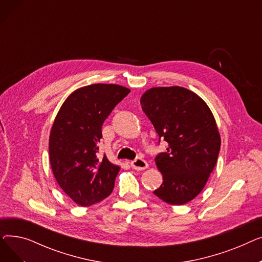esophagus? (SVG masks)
I'll return each mask as SVG.
<instances>
[{
	"instance_id": "34e87169",
	"label": "esophagus",
	"mask_w": 262,
	"mask_h": 262,
	"mask_svg": "<svg viewBox=\"0 0 262 262\" xmlns=\"http://www.w3.org/2000/svg\"><path fill=\"white\" fill-rule=\"evenodd\" d=\"M130 166H132L133 169H135V170H137V171H142V170L147 169L148 164H147V162H146L144 159H142V158H136L135 160H133V161L130 162Z\"/></svg>"
}]
</instances>
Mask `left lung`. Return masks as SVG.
Segmentation results:
<instances>
[{
    "label": "left lung",
    "instance_id": "left-lung-1",
    "mask_svg": "<svg viewBox=\"0 0 262 262\" xmlns=\"http://www.w3.org/2000/svg\"><path fill=\"white\" fill-rule=\"evenodd\" d=\"M142 110L167 152L156 156L162 184L154 194L170 205L196 198L217 160L221 138L214 117L200 96L186 88L156 87L143 93Z\"/></svg>",
    "mask_w": 262,
    "mask_h": 262
}]
</instances>
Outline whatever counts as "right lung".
<instances>
[{
    "label": "right lung",
    "mask_w": 262,
    "mask_h": 262,
    "mask_svg": "<svg viewBox=\"0 0 262 262\" xmlns=\"http://www.w3.org/2000/svg\"><path fill=\"white\" fill-rule=\"evenodd\" d=\"M130 92L114 84L73 91L61 105L50 134V162L56 182L77 205L87 207L112 193L120 167L98 156L102 125Z\"/></svg>",
    "instance_id": "1"
}]
</instances>
